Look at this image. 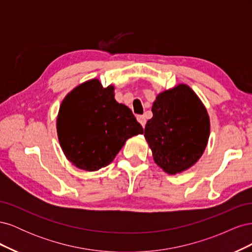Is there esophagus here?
<instances>
[{
  "mask_svg": "<svg viewBox=\"0 0 252 252\" xmlns=\"http://www.w3.org/2000/svg\"><path fill=\"white\" fill-rule=\"evenodd\" d=\"M138 121H139V123L143 126V128L145 127V125H146V118H145L144 116H138Z\"/></svg>",
  "mask_w": 252,
  "mask_h": 252,
  "instance_id": "1",
  "label": "esophagus"
}]
</instances>
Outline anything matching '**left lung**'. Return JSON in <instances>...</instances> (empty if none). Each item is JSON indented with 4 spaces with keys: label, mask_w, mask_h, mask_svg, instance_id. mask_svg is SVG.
Returning <instances> with one entry per match:
<instances>
[{
    "label": "left lung",
    "mask_w": 252,
    "mask_h": 252,
    "mask_svg": "<svg viewBox=\"0 0 252 252\" xmlns=\"http://www.w3.org/2000/svg\"><path fill=\"white\" fill-rule=\"evenodd\" d=\"M144 136L155 162L169 174L190 168L207 146L210 122L207 110L185 84L158 94Z\"/></svg>",
    "instance_id": "left-lung-1"
}]
</instances>
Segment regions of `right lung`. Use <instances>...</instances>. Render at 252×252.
Masks as SVG:
<instances>
[{"label":"right lung","instance_id":"add662e5","mask_svg":"<svg viewBox=\"0 0 252 252\" xmlns=\"http://www.w3.org/2000/svg\"><path fill=\"white\" fill-rule=\"evenodd\" d=\"M114 87L89 80L68 94L60 106L57 131L66 158L80 169L109 165L126 140L143 133L131 110L114 100Z\"/></svg>","mask_w":252,"mask_h":252}]
</instances>
